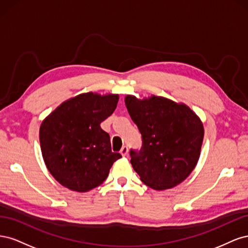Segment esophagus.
<instances>
[{"instance_id":"1","label":"esophagus","mask_w":248,"mask_h":248,"mask_svg":"<svg viewBox=\"0 0 248 248\" xmlns=\"http://www.w3.org/2000/svg\"><path fill=\"white\" fill-rule=\"evenodd\" d=\"M120 153H121L122 156H126L127 153H128V148H127L126 146L122 147V149H121V151H120Z\"/></svg>"}]
</instances>
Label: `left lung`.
I'll list each match as a JSON object with an SVG mask.
<instances>
[{"label": "left lung", "mask_w": 248, "mask_h": 248, "mask_svg": "<svg viewBox=\"0 0 248 248\" xmlns=\"http://www.w3.org/2000/svg\"><path fill=\"white\" fill-rule=\"evenodd\" d=\"M125 106L142 139L140 151L130 150V162L141 182L155 190L183 182L201 155V119L186 104L161 96L140 99L127 95Z\"/></svg>", "instance_id": "obj_1"}]
</instances>
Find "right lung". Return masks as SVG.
Returning a JSON list of instances; mask_svg holds the SVG:
<instances>
[{
  "mask_svg": "<svg viewBox=\"0 0 248 248\" xmlns=\"http://www.w3.org/2000/svg\"><path fill=\"white\" fill-rule=\"evenodd\" d=\"M118 94L82 93L64 101L43 120L39 140L43 160L57 181L87 192L103 183L121 154L111 152L100 123L117 108Z\"/></svg>",
  "mask_w": 248,
  "mask_h": 248,
  "instance_id": "obj_1",
  "label": "right lung"
}]
</instances>
